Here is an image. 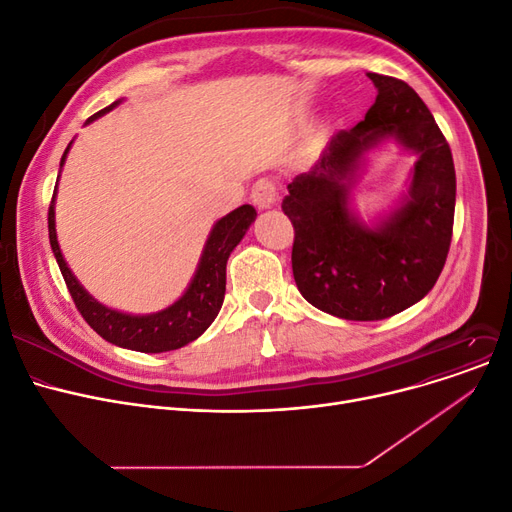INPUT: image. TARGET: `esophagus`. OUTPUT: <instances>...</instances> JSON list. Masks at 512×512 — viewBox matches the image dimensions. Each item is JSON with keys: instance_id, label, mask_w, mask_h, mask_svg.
I'll list each match as a JSON object with an SVG mask.
<instances>
[{"instance_id": "esophagus-1", "label": "esophagus", "mask_w": 512, "mask_h": 512, "mask_svg": "<svg viewBox=\"0 0 512 512\" xmlns=\"http://www.w3.org/2000/svg\"><path fill=\"white\" fill-rule=\"evenodd\" d=\"M250 198L258 208H273L275 204H279V190L268 177H262L254 184Z\"/></svg>"}]
</instances>
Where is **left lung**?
Segmentation results:
<instances>
[{
    "instance_id": "1",
    "label": "left lung",
    "mask_w": 512,
    "mask_h": 512,
    "mask_svg": "<svg viewBox=\"0 0 512 512\" xmlns=\"http://www.w3.org/2000/svg\"><path fill=\"white\" fill-rule=\"evenodd\" d=\"M376 103L333 136L318 163L287 186L295 229L293 279L308 302L345 320H382L417 304L438 281L453 237L457 177L450 146L426 103L393 76L368 74ZM395 137L418 155L408 196L376 228L358 221L348 194L363 155Z\"/></svg>"
}]
</instances>
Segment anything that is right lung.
Returning <instances> with one entry per match:
<instances>
[{
    "label": "right lung",
    "instance_id": "add662e5",
    "mask_svg": "<svg viewBox=\"0 0 512 512\" xmlns=\"http://www.w3.org/2000/svg\"><path fill=\"white\" fill-rule=\"evenodd\" d=\"M117 105H119V101L101 109L93 117H88L86 124L95 122L97 117L105 115L107 111H111ZM70 144L62 157V163H59L62 167L66 163ZM55 194H57V186L53 190L49 215H47L51 250L59 264V270H62L64 281L70 289V295L74 299L78 312L82 314V318L88 322V326L93 328L97 335H101L105 341H109L117 347H124V349L142 351V353H161V351L179 349V347L196 341L204 333V330L213 324V320L217 318V314L223 306L225 268H227L229 254L233 252V248L239 242H242V237L254 223V219H256L254 206H250V204L239 206L215 223L213 231H210L206 244H204L194 279L188 285L186 293L179 297L175 304H171L169 308L155 312V314L132 316V314L117 312V310H111V308L99 304L97 299L90 295L78 283V279L72 275V270L68 268L64 256H62V250H59V244H57Z\"/></svg>",
    "mask_w": 512,
    "mask_h": 512
}]
</instances>
